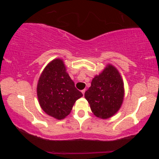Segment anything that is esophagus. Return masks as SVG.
Returning <instances> with one entry per match:
<instances>
[{"instance_id": "obj_1", "label": "esophagus", "mask_w": 159, "mask_h": 159, "mask_svg": "<svg viewBox=\"0 0 159 159\" xmlns=\"http://www.w3.org/2000/svg\"><path fill=\"white\" fill-rule=\"evenodd\" d=\"M81 92H82V93L84 94V93H85V92H86V89H84V90H82Z\"/></svg>"}]
</instances>
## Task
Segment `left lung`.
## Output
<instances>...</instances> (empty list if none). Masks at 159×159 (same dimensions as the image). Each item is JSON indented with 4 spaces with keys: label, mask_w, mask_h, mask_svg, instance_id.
<instances>
[{
    "label": "left lung",
    "mask_w": 159,
    "mask_h": 159,
    "mask_svg": "<svg viewBox=\"0 0 159 159\" xmlns=\"http://www.w3.org/2000/svg\"><path fill=\"white\" fill-rule=\"evenodd\" d=\"M124 83L116 68L107 66L103 71L94 77L91 86L85 92V98L92 112L101 118L115 114L124 100Z\"/></svg>",
    "instance_id": "obj_1"
}]
</instances>
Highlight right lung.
<instances>
[{
	"instance_id": "1",
	"label": "right lung",
	"mask_w": 159,
	"mask_h": 159,
	"mask_svg": "<svg viewBox=\"0 0 159 159\" xmlns=\"http://www.w3.org/2000/svg\"><path fill=\"white\" fill-rule=\"evenodd\" d=\"M62 60L55 59L45 68L38 83L37 95L42 109L57 119L69 114L83 94L66 71Z\"/></svg>"
}]
</instances>
